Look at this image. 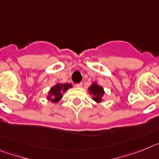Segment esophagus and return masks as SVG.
Masks as SVG:
<instances>
[{"label":"esophagus","instance_id":"esophagus-1","mask_svg":"<svg viewBox=\"0 0 159 159\" xmlns=\"http://www.w3.org/2000/svg\"><path fill=\"white\" fill-rule=\"evenodd\" d=\"M75 86H76V87H78V88L81 87V86H82V83H81V82H80V83L76 84V85H75Z\"/></svg>","mask_w":159,"mask_h":159}]
</instances>
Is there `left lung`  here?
<instances>
[{
    "label": "left lung",
    "mask_w": 159,
    "mask_h": 159,
    "mask_svg": "<svg viewBox=\"0 0 159 159\" xmlns=\"http://www.w3.org/2000/svg\"><path fill=\"white\" fill-rule=\"evenodd\" d=\"M89 93L90 95H93V99L96 102L99 103L103 100V96H104L105 91L103 87L101 85H98L97 83L93 82L92 85L89 87Z\"/></svg>",
    "instance_id": "8db88e82"
}]
</instances>
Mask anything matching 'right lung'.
<instances>
[{
	"mask_svg": "<svg viewBox=\"0 0 159 159\" xmlns=\"http://www.w3.org/2000/svg\"><path fill=\"white\" fill-rule=\"evenodd\" d=\"M71 87V84H56L49 91V96H47V99L50 100L53 103L57 102L62 98V93Z\"/></svg>",
	"mask_w": 159,
	"mask_h": 159,
	"instance_id": "right-lung-1",
	"label": "right lung"
}]
</instances>
